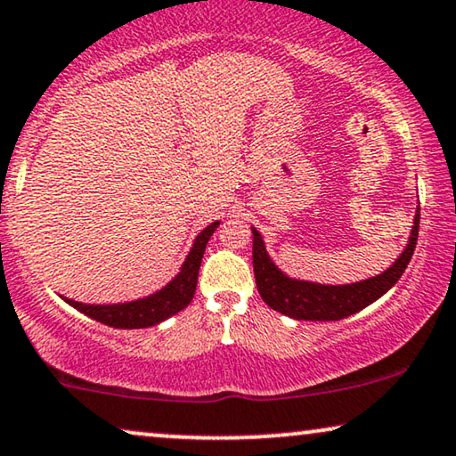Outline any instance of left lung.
<instances>
[{"label":"left lung","mask_w":456,"mask_h":456,"mask_svg":"<svg viewBox=\"0 0 456 456\" xmlns=\"http://www.w3.org/2000/svg\"><path fill=\"white\" fill-rule=\"evenodd\" d=\"M253 230V272L257 290L264 301L280 314L295 317V320L307 322H338L345 317L365 309L367 305L378 301L386 295L392 286L398 282L407 270L411 257H413L417 234H419V211L415 216L413 232H411L409 245L395 265L388 267L379 276L357 284L345 286H323L314 282H301V280L286 278L272 259L267 257L264 240L257 230Z\"/></svg>","instance_id":"8db88e82"}]
</instances>
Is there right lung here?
I'll use <instances>...</instances> for the list:
<instances>
[{
  "instance_id": "obj_1",
  "label": "right lung",
  "mask_w": 456,
  "mask_h": 456,
  "mask_svg": "<svg viewBox=\"0 0 456 456\" xmlns=\"http://www.w3.org/2000/svg\"><path fill=\"white\" fill-rule=\"evenodd\" d=\"M217 226H220V222H214L211 226L205 228L203 232L197 236L195 245H192L183 270H180L178 276L174 278L166 289L155 292V295L141 298V301L124 303V305H83V303L70 301V298H66V303H70L74 309L80 311V314L89 315L95 322H102L110 328H120V330L149 328L167 320V317L178 314V311H183L186 305L192 301L205 247H208L209 236L216 232Z\"/></svg>"
}]
</instances>
